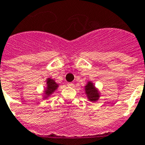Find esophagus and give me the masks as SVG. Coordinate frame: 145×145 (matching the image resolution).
Wrapping results in <instances>:
<instances>
[{"instance_id":"obj_1","label":"esophagus","mask_w":145,"mask_h":145,"mask_svg":"<svg viewBox=\"0 0 145 145\" xmlns=\"http://www.w3.org/2000/svg\"><path fill=\"white\" fill-rule=\"evenodd\" d=\"M73 85H74L73 83H68V86H69V87H73Z\"/></svg>"}]
</instances>
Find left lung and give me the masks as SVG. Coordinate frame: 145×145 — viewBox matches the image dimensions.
<instances>
[{"label": "left lung", "mask_w": 145, "mask_h": 145, "mask_svg": "<svg viewBox=\"0 0 145 145\" xmlns=\"http://www.w3.org/2000/svg\"><path fill=\"white\" fill-rule=\"evenodd\" d=\"M86 93H87V97H89V99L90 101H96L99 98V93H97V91L95 90L94 87L93 86L91 83H88L87 85L86 86Z\"/></svg>", "instance_id": "left-lung-1"}]
</instances>
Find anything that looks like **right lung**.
<instances>
[{"label":"right lung","instance_id":"obj_1","mask_svg":"<svg viewBox=\"0 0 145 145\" xmlns=\"http://www.w3.org/2000/svg\"><path fill=\"white\" fill-rule=\"evenodd\" d=\"M47 85H48V87H47V90L46 91L47 95H50L57 89V87H58L57 84L50 78H48L47 80Z\"/></svg>","mask_w":145,"mask_h":145}]
</instances>
